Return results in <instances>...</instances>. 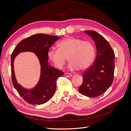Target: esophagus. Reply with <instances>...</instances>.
<instances>
[{"instance_id":"34e87169","label":"esophagus","mask_w":131,"mask_h":131,"mask_svg":"<svg viewBox=\"0 0 131 131\" xmlns=\"http://www.w3.org/2000/svg\"><path fill=\"white\" fill-rule=\"evenodd\" d=\"M64 75H66V77H68V78L72 77V76H73V75H72V74H69V73H65V74H64Z\"/></svg>"}]
</instances>
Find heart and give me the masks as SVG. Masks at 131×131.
<instances>
[{
	"label": "heart",
	"mask_w": 131,
	"mask_h": 131,
	"mask_svg": "<svg viewBox=\"0 0 131 131\" xmlns=\"http://www.w3.org/2000/svg\"><path fill=\"white\" fill-rule=\"evenodd\" d=\"M57 47L58 50L50 49L48 51V58L58 68H62L64 65L67 57L70 62L68 68L70 70H86L94 60L96 50L91 41L68 37L59 41Z\"/></svg>",
	"instance_id": "heart-1"
}]
</instances>
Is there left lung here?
<instances>
[{
	"label": "left lung",
	"mask_w": 131,
	"mask_h": 131,
	"mask_svg": "<svg viewBox=\"0 0 131 131\" xmlns=\"http://www.w3.org/2000/svg\"><path fill=\"white\" fill-rule=\"evenodd\" d=\"M95 42L97 56L94 64L82 75L83 82L79 88L82 94L96 97L104 93L113 81L115 54L106 39L93 30H86Z\"/></svg>",
	"instance_id": "8db88e82"
}]
</instances>
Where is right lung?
Masks as SVG:
<instances>
[{"instance_id":"1","label":"right lung","mask_w":131,"mask_h":131,"mask_svg":"<svg viewBox=\"0 0 131 131\" xmlns=\"http://www.w3.org/2000/svg\"><path fill=\"white\" fill-rule=\"evenodd\" d=\"M59 39V37L36 34L19 42L11 56L12 81L14 88L24 100L32 104L45 103L52 98L56 89V80L63 72L49 64L48 51L50 47ZM23 52H31L36 54L41 65L39 80L34 88L26 89L19 84L15 78L13 63L15 57Z\"/></svg>"}]
</instances>
